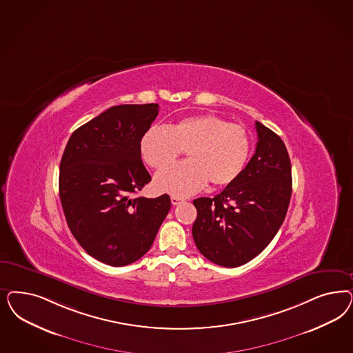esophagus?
Returning <instances> with one entry per match:
<instances>
[{"instance_id":"34e87169","label":"esophagus","mask_w":353,"mask_h":353,"mask_svg":"<svg viewBox=\"0 0 353 353\" xmlns=\"http://www.w3.org/2000/svg\"><path fill=\"white\" fill-rule=\"evenodd\" d=\"M183 203L182 197H178V196H171V204L179 205Z\"/></svg>"}]
</instances>
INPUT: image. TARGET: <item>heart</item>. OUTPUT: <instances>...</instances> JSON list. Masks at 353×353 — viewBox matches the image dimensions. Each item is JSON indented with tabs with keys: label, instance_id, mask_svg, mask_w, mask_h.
Here are the masks:
<instances>
[{
	"label": "heart",
	"instance_id": "obj_1",
	"mask_svg": "<svg viewBox=\"0 0 353 353\" xmlns=\"http://www.w3.org/2000/svg\"><path fill=\"white\" fill-rule=\"evenodd\" d=\"M183 150H188L187 163L156 175L154 185L161 192L183 197L203 190L208 181L213 185L236 181L250 159V134L243 125L200 114L169 127L153 125L140 140L141 157L154 169L165 166Z\"/></svg>",
	"mask_w": 353,
	"mask_h": 353
}]
</instances>
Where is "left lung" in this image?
<instances>
[{
  "mask_svg": "<svg viewBox=\"0 0 353 353\" xmlns=\"http://www.w3.org/2000/svg\"><path fill=\"white\" fill-rule=\"evenodd\" d=\"M257 145L238 179L219 194L196 199L192 236L209 261L225 268L260 254L285 221L292 192L291 161L282 139L256 122Z\"/></svg>",
  "mask_w": 353,
  "mask_h": 353,
  "instance_id": "8db88e82",
  "label": "left lung"
}]
</instances>
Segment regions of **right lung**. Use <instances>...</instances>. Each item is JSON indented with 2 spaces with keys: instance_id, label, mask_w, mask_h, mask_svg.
I'll list each match as a JSON object with an SVG mask.
<instances>
[{
  "instance_id": "add662e5",
  "label": "right lung",
  "mask_w": 353,
  "mask_h": 353,
  "mask_svg": "<svg viewBox=\"0 0 353 353\" xmlns=\"http://www.w3.org/2000/svg\"><path fill=\"white\" fill-rule=\"evenodd\" d=\"M159 103L118 105L72 132L59 165V199L83 250L110 266L143 257L170 210L169 194L132 197L150 182L140 140Z\"/></svg>"
}]
</instances>
